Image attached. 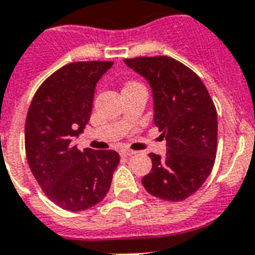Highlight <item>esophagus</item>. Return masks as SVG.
I'll return each mask as SVG.
<instances>
[{
	"label": "esophagus",
	"instance_id": "obj_1",
	"mask_svg": "<svg viewBox=\"0 0 255 255\" xmlns=\"http://www.w3.org/2000/svg\"><path fill=\"white\" fill-rule=\"evenodd\" d=\"M134 150H131V149H122L121 150V154L123 157H128V156H132V154H134Z\"/></svg>",
	"mask_w": 255,
	"mask_h": 255
}]
</instances>
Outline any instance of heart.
<instances>
[{"label": "heart", "instance_id": "b5f03b06", "mask_svg": "<svg viewBox=\"0 0 255 255\" xmlns=\"http://www.w3.org/2000/svg\"><path fill=\"white\" fill-rule=\"evenodd\" d=\"M134 84H136V82H129V84H127V86L128 85H134Z\"/></svg>", "mask_w": 255, "mask_h": 255}]
</instances>
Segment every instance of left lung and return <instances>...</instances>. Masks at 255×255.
Listing matches in <instances>:
<instances>
[{
	"label": "left lung",
	"instance_id": "obj_1",
	"mask_svg": "<svg viewBox=\"0 0 255 255\" xmlns=\"http://www.w3.org/2000/svg\"><path fill=\"white\" fill-rule=\"evenodd\" d=\"M153 94L154 124L166 154L150 153L152 170L142 178L150 195L181 202L202 187L214 167L217 114L206 86L190 68L167 56L126 59Z\"/></svg>",
	"mask_w": 255,
	"mask_h": 255
}]
</instances>
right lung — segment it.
I'll use <instances>...</instances> for the list:
<instances>
[{
  "instance_id": "right-lung-1",
  "label": "right lung",
  "mask_w": 255,
  "mask_h": 255,
  "mask_svg": "<svg viewBox=\"0 0 255 255\" xmlns=\"http://www.w3.org/2000/svg\"><path fill=\"white\" fill-rule=\"evenodd\" d=\"M113 61H78L51 74L35 93L26 118L27 162L44 194L78 212L109 192L121 157L115 150H78L72 144L86 127L95 86Z\"/></svg>"
}]
</instances>
